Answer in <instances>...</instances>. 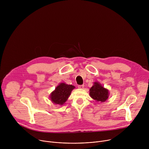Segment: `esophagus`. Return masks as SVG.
I'll list each match as a JSON object with an SVG mask.
<instances>
[{"instance_id":"esophagus-1","label":"esophagus","mask_w":149,"mask_h":149,"mask_svg":"<svg viewBox=\"0 0 149 149\" xmlns=\"http://www.w3.org/2000/svg\"><path fill=\"white\" fill-rule=\"evenodd\" d=\"M78 88H80V89H82V88H84V85H79V86H78Z\"/></svg>"}]
</instances>
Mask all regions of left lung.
<instances>
[{
  "label": "left lung",
  "mask_w": 149,
  "mask_h": 149,
  "mask_svg": "<svg viewBox=\"0 0 149 149\" xmlns=\"http://www.w3.org/2000/svg\"><path fill=\"white\" fill-rule=\"evenodd\" d=\"M91 97L97 101L104 102L109 98V91L104 88L101 84L95 82L90 90Z\"/></svg>",
  "instance_id": "left-lung-1"
}]
</instances>
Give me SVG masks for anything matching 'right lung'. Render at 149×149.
Here are the masks:
<instances>
[{
  "mask_svg": "<svg viewBox=\"0 0 149 149\" xmlns=\"http://www.w3.org/2000/svg\"><path fill=\"white\" fill-rule=\"evenodd\" d=\"M75 88L72 85L61 83L56 87L50 96L51 100L55 104L62 105L68 98L72 90Z\"/></svg>",
  "mask_w": 149,
  "mask_h": 149,
  "instance_id": "obj_1",
  "label": "right lung"
}]
</instances>
